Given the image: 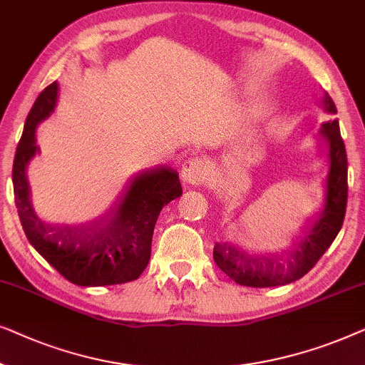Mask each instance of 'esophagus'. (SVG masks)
I'll use <instances>...</instances> for the list:
<instances>
[{"label":"esophagus","instance_id":"34e87169","mask_svg":"<svg viewBox=\"0 0 365 365\" xmlns=\"http://www.w3.org/2000/svg\"><path fill=\"white\" fill-rule=\"evenodd\" d=\"M205 177H207V165L202 158H190L188 162L183 163L182 180L185 183L200 185L205 180Z\"/></svg>","mask_w":365,"mask_h":365}]
</instances>
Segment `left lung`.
<instances>
[{
  "label": "left lung",
  "instance_id": "left-lung-1",
  "mask_svg": "<svg viewBox=\"0 0 365 365\" xmlns=\"http://www.w3.org/2000/svg\"><path fill=\"white\" fill-rule=\"evenodd\" d=\"M324 109L336 112L329 96L324 97ZM321 133L329 142V173L326 183V205L287 258H251L228 245H215L213 259L236 284L251 287L283 286L299 279L326 253L344 223L347 207V155L339 132L337 120L322 124Z\"/></svg>",
  "mask_w": 365,
  "mask_h": 365
}]
</instances>
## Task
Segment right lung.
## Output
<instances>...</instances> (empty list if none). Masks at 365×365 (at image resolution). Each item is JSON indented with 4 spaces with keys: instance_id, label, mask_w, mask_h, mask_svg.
Returning <instances> with one entry per match:
<instances>
[{
    "instance_id": "1",
    "label": "right lung",
    "mask_w": 365,
    "mask_h": 365,
    "mask_svg": "<svg viewBox=\"0 0 365 365\" xmlns=\"http://www.w3.org/2000/svg\"><path fill=\"white\" fill-rule=\"evenodd\" d=\"M58 82L38 96L24 122L13 162V188L29 243L66 279L78 286L124 284L147 268L160 210L182 195L178 173L168 167L138 173L117 200L107 220L87 228H56L41 222L31 203L28 163L39 147L36 125L54 110Z\"/></svg>"
}]
</instances>
